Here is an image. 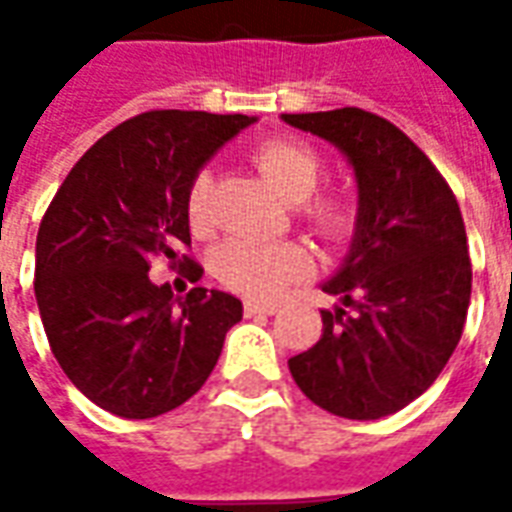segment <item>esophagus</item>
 I'll return each mask as SVG.
<instances>
[{
  "label": "esophagus",
  "mask_w": 512,
  "mask_h": 512,
  "mask_svg": "<svg viewBox=\"0 0 512 512\" xmlns=\"http://www.w3.org/2000/svg\"><path fill=\"white\" fill-rule=\"evenodd\" d=\"M246 318L252 315H274L277 312V304H268V301H244Z\"/></svg>",
  "instance_id": "34e87169"
}]
</instances>
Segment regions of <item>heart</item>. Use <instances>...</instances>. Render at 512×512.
I'll return each instance as SVG.
<instances>
[{"instance_id": "1", "label": "heart", "mask_w": 512, "mask_h": 512, "mask_svg": "<svg viewBox=\"0 0 512 512\" xmlns=\"http://www.w3.org/2000/svg\"><path fill=\"white\" fill-rule=\"evenodd\" d=\"M255 164L263 178L290 202H301L318 189L321 158L310 147L290 139H268L255 150ZM211 189L208 169H200L186 194V213L194 233L211 227ZM307 219L326 241H343L354 230V205L343 197H321L307 205ZM213 271L227 288L252 299H271L310 271V255L299 244L279 241L260 244L249 238H230L213 255Z\"/></svg>"}]
</instances>
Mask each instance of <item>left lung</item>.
<instances>
[{
    "label": "left lung",
    "mask_w": 512,
    "mask_h": 512,
    "mask_svg": "<svg viewBox=\"0 0 512 512\" xmlns=\"http://www.w3.org/2000/svg\"><path fill=\"white\" fill-rule=\"evenodd\" d=\"M282 120L337 147L356 178L354 238L321 285L340 304L321 310V340L288 359L290 376L329 414L389 417L439 378L461 340L472 296L461 208L384 117L345 106Z\"/></svg>",
    "instance_id": "1"
}]
</instances>
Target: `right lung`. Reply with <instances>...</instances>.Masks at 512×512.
<instances>
[{"instance_id": "1", "label": "right lung", "mask_w": 512, "mask_h": 512, "mask_svg": "<svg viewBox=\"0 0 512 512\" xmlns=\"http://www.w3.org/2000/svg\"><path fill=\"white\" fill-rule=\"evenodd\" d=\"M257 117L161 109L101 136L62 180L35 244V299L51 354L109 414L150 419L200 392L244 304L153 285L156 255L191 244L186 194ZM197 282L202 268L183 257Z\"/></svg>"}]
</instances>
